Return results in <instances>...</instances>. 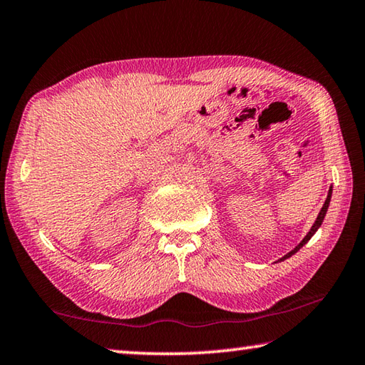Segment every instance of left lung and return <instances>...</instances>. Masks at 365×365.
Wrapping results in <instances>:
<instances>
[{
  "label": "left lung",
  "mask_w": 365,
  "mask_h": 365,
  "mask_svg": "<svg viewBox=\"0 0 365 365\" xmlns=\"http://www.w3.org/2000/svg\"><path fill=\"white\" fill-rule=\"evenodd\" d=\"M330 197H331V188H330V191H329V196H327V200H325V202H324V207H322V209H320V212H319V215H317V220H316V222H314V225H312V228H311V230H309V233L306 235V237H304V240H302V242H301V243H299L298 246H296V248H294L293 251H289L287 256H283V257L280 259V261H283V259H287V257H289V256H293L296 251H298L299 248H302V246H304V245H306V243L309 242V240H311V238H312V235L317 232V228H319L320 225H322V222H324V217H325V214H327V209H329V205H330Z\"/></svg>",
  "instance_id": "8db88e82"
}]
</instances>
